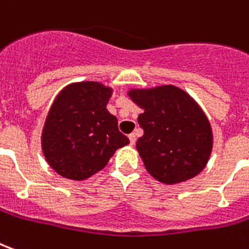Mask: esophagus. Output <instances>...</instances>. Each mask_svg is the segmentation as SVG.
Segmentation results:
<instances>
[{
  "instance_id": "34e87169",
  "label": "esophagus",
  "mask_w": 249,
  "mask_h": 249,
  "mask_svg": "<svg viewBox=\"0 0 249 249\" xmlns=\"http://www.w3.org/2000/svg\"><path fill=\"white\" fill-rule=\"evenodd\" d=\"M129 142H130V144H132V145H133V144H135V142H136V135H135V133H130L129 136Z\"/></svg>"
}]
</instances>
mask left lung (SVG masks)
<instances>
[{
	"label": "left lung",
	"mask_w": 249,
	"mask_h": 249,
	"mask_svg": "<svg viewBox=\"0 0 249 249\" xmlns=\"http://www.w3.org/2000/svg\"><path fill=\"white\" fill-rule=\"evenodd\" d=\"M128 94L144 109L137 119L144 135L136 148L147 171L167 185L201 173L209 160L213 135L209 120L190 95L171 85Z\"/></svg>",
	"instance_id": "1"
}]
</instances>
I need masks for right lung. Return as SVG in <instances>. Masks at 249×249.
<instances>
[{"label": "right lung", "mask_w": 249, "mask_h": 249, "mask_svg": "<svg viewBox=\"0 0 249 249\" xmlns=\"http://www.w3.org/2000/svg\"><path fill=\"white\" fill-rule=\"evenodd\" d=\"M112 89L98 82L69 85L47 116L41 147L48 164L64 178L83 180L107 166L116 149L129 144L107 112Z\"/></svg>", "instance_id": "right-lung-1"}]
</instances>
